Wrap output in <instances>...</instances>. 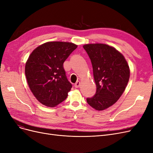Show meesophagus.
I'll return each mask as SVG.
<instances>
[{
	"instance_id": "obj_1",
	"label": "esophagus",
	"mask_w": 153,
	"mask_h": 153,
	"mask_svg": "<svg viewBox=\"0 0 153 153\" xmlns=\"http://www.w3.org/2000/svg\"><path fill=\"white\" fill-rule=\"evenodd\" d=\"M74 86L76 88H78L80 86V82L79 81H77L75 84H74Z\"/></svg>"
}]
</instances>
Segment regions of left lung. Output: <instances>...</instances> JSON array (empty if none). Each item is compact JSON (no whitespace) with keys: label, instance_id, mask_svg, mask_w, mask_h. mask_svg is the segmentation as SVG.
<instances>
[{"label":"left lung","instance_id":"left-lung-1","mask_svg":"<svg viewBox=\"0 0 153 153\" xmlns=\"http://www.w3.org/2000/svg\"><path fill=\"white\" fill-rule=\"evenodd\" d=\"M83 48L91 59L97 85L95 94L87 102L95 110H103L115 103L125 91L129 67L123 55L108 45L87 44Z\"/></svg>","mask_w":153,"mask_h":153}]
</instances>
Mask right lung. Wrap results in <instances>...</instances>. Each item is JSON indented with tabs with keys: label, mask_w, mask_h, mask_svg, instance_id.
Listing matches in <instances>:
<instances>
[{
	"label": "right lung",
	"mask_w": 153,
	"mask_h": 153,
	"mask_svg": "<svg viewBox=\"0 0 153 153\" xmlns=\"http://www.w3.org/2000/svg\"><path fill=\"white\" fill-rule=\"evenodd\" d=\"M77 45L50 42L33 51L25 65V75L31 92L42 104L54 107L64 101L71 91L64 62Z\"/></svg>",
	"instance_id": "add662e5"
}]
</instances>
